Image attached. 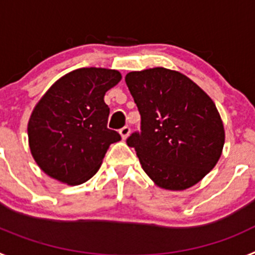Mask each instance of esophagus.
<instances>
[{"instance_id": "34e87169", "label": "esophagus", "mask_w": 255, "mask_h": 255, "mask_svg": "<svg viewBox=\"0 0 255 255\" xmlns=\"http://www.w3.org/2000/svg\"><path fill=\"white\" fill-rule=\"evenodd\" d=\"M120 134H121V138H123L124 140H125V139L128 138V136H129V134H130V128H129V126H124L123 129H120Z\"/></svg>"}]
</instances>
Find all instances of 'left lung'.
Wrapping results in <instances>:
<instances>
[{
  "label": "left lung",
  "instance_id": "8db88e82",
  "mask_svg": "<svg viewBox=\"0 0 255 255\" xmlns=\"http://www.w3.org/2000/svg\"><path fill=\"white\" fill-rule=\"evenodd\" d=\"M125 82L140 114L126 139L155 185L185 190L215 167L225 144L216 105L184 74L164 67L131 71Z\"/></svg>",
  "mask_w": 255,
  "mask_h": 255
}]
</instances>
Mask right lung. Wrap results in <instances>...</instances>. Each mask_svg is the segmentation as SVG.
Instances as JSON below:
<instances>
[{"label": "right lung", "mask_w": 255, "mask_h": 255, "mask_svg": "<svg viewBox=\"0 0 255 255\" xmlns=\"http://www.w3.org/2000/svg\"><path fill=\"white\" fill-rule=\"evenodd\" d=\"M117 70L83 67L58 79L34 107L28 124L31 155L40 170L67 185H80L98 171L120 134L107 128L108 89Z\"/></svg>", "instance_id": "1"}]
</instances>
